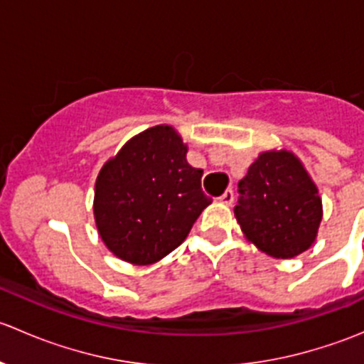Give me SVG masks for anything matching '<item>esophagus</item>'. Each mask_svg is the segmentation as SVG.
<instances>
[{
	"label": "esophagus",
	"mask_w": 364,
	"mask_h": 364,
	"mask_svg": "<svg viewBox=\"0 0 364 364\" xmlns=\"http://www.w3.org/2000/svg\"><path fill=\"white\" fill-rule=\"evenodd\" d=\"M220 203L225 204V205H230L234 203V192L232 190H225V192L222 193V197H220Z\"/></svg>",
	"instance_id": "obj_1"
}]
</instances>
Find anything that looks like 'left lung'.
<instances>
[{"instance_id":"obj_1","label":"left lung","mask_w":364,"mask_h":364,"mask_svg":"<svg viewBox=\"0 0 364 364\" xmlns=\"http://www.w3.org/2000/svg\"><path fill=\"white\" fill-rule=\"evenodd\" d=\"M237 188L241 196L234 215L247 240L260 252L274 259H292L314 245L322 200L294 153H260Z\"/></svg>"}]
</instances>
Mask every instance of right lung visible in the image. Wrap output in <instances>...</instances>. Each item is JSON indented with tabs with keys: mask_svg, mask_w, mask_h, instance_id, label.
<instances>
[{
	"mask_svg": "<svg viewBox=\"0 0 364 364\" xmlns=\"http://www.w3.org/2000/svg\"><path fill=\"white\" fill-rule=\"evenodd\" d=\"M186 144L168 124L132 137L105 161L95 183L93 213L105 247L121 260L148 266L188 236L211 204L203 168L186 161Z\"/></svg>",
	"mask_w": 364,
	"mask_h": 364,
	"instance_id": "obj_1",
	"label": "right lung"
}]
</instances>
